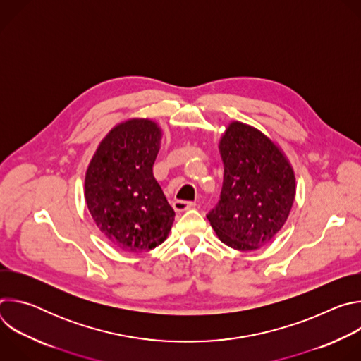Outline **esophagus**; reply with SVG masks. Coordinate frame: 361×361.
<instances>
[{
    "mask_svg": "<svg viewBox=\"0 0 361 361\" xmlns=\"http://www.w3.org/2000/svg\"><path fill=\"white\" fill-rule=\"evenodd\" d=\"M195 207V202H191V201H184V200H176L173 201V209L176 212H185V210H190Z\"/></svg>",
    "mask_w": 361,
    "mask_h": 361,
    "instance_id": "obj_1",
    "label": "esophagus"
}]
</instances>
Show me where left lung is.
Here are the masks:
<instances>
[{"label": "left lung", "mask_w": 361, "mask_h": 361, "mask_svg": "<svg viewBox=\"0 0 361 361\" xmlns=\"http://www.w3.org/2000/svg\"><path fill=\"white\" fill-rule=\"evenodd\" d=\"M219 147L224 180L207 219L226 245L257 250L287 221L295 195L294 171L267 135L240 121L227 127Z\"/></svg>", "instance_id": "obj_1"}]
</instances>
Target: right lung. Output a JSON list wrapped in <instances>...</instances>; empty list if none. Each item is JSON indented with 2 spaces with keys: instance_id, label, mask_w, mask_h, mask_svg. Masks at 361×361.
I'll use <instances>...</instances> for the list:
<instances>
[{
  "instance_id": "obj_1",
  "label": "right lung",
  "mask_w": 361,
  "mask_h": 361,
  "mask_svg": "<svg viewBox=\"0 0 361 361\" xmlns=\"http://www.w3.org/2000/svg\"><path fill=\"white\" fill-rule=\"evenodd\" d=\"M161 135L148 118L127 120L99 142L85 173V201L97 227L128 252L160 245L174 221L176 213L152 174Z\"/></svg>"
}]
</instances>
